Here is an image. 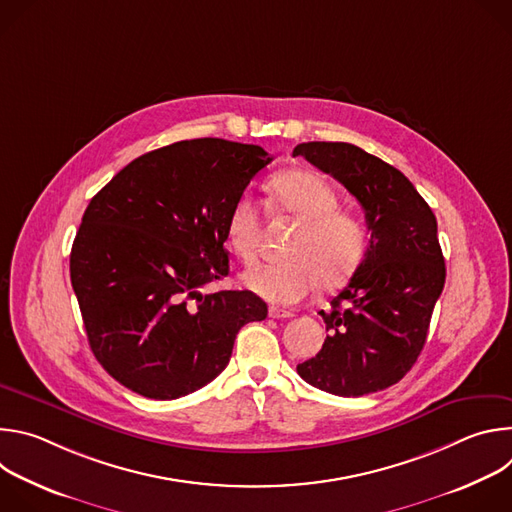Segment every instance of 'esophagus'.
Wrapping results in <instances>:
<instances>
[{
    "label": "esophagus",
    "mask_w": 512,
    "mask_h": 512,
    "mask_svg": "<svg viewBox=\"0 0 512 512\" xmlns=\"http://www.w3.org/2000/svg\"><path fill=\"white\" fill-rule=\"evenodd\" d=\"M269 318H273V320H287V318H294V314L287 312V310H279V308L271 306V308H269Z\"/></svg>",
    "instance_id": "1"
}]
</instances>
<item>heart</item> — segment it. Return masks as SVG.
Listing matches in <instances>:
<instances>
[{"instance_id":"1","label":"heart","mask_w":512,"mask_h":512,"mask_svg":"<svg viewBox=\"0 0 512 512\" xmlns=\"http://www.w3.org/2000/svg\"><path fill=\"white\" fill-rule=\"evenodd\" d=\"M271 200L279 214L300 223L285 249L287 261L257 265L243 283L271 304H298L322 281L344 283L367 253V229L360 218L338 206L334 186L312 170H287L271 180ZM263 212L251 194H241L227 216V243L245 263L255 261Z\"/></svg>"}]
</instances>
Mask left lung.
<instances>
[{"instance_id": "1", "label": "left lung", "mask_w": 512, "mask_h": 512, "mask_svg": "<svg viewBox=\"0 0 512 512\" xmlns=\"http://www.w3.org/2000/svg\"><path fill=\"white\" fill-rule=\"evenodd\" d=\"M294 156L344 184L371 231L362 263L332 310L320 312L328 332L322 350L298 373L338 397L383 391L411 371L446 283L435 214L397 168L352 143L308 141Z\"/></svg>"}]
</instances>
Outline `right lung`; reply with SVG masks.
Listing matches in <instances>:
<instances>
[{
	"instance_id": "obj_1",
	"label": "right lung",
	"mask_w": 512,
	"mask_h": 512,
	"mask_svg": "<svg viewBox=\"0 0 512 512\" xmlns=\"http://www.w3.org/2000/svg\"><path fill=\"white\" fill-rule=\"evenodd\" d=\"M273 158L216 137L176 141L127 164L89 202L70 281L103 369L148 399H178L221 375L239 330L267 318L229 275L227 216Z\"/></svg>"
}]
</instances>
